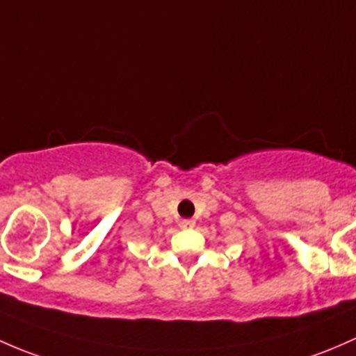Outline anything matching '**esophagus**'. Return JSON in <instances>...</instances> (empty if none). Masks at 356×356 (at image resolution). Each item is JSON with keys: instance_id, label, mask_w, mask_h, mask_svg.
Here are the masks:
<instances>
[{"instance_id": "obj_1", "label": "esophagus", "mask_w": 356, "mask_h": 356, "mask_svg": "<svg viewBox=\"0 0 356 356\" xmlns=\"http://www.w3.org/2000/svg\"><path fill=\"white\" fill-rule=\"evenodd\" d=\"M193 226H195V221H193V219H183V221H179V228L183 229L193 228Z\"/></svg>"}]
</instances>
